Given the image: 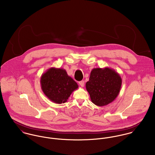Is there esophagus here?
Instances as JSON below:
<instances>
[{"mask_svg": "<svg viewBox=\"0 0 155 155\" xmlns=\"http://www.w3.org/2000/svg\"><path fill=\"white\" fill-rule=\"evenodd\" d=\"M84 81H80L79 82V85L82 87H84Z\"/></svg>", "mask_w": 155, "mask_h": 155, "instance_id": "esophagus-1", "label": "esophagus"}]
</instances>
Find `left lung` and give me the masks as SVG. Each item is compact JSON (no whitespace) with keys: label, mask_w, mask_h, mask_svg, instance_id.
<instances>
[{"label":"left lung","mask_w":155,"mask_h":155,"mask_svg":"<svg viewBox=\"0 0 155 155\" xmlns=\"http://www.w3.org/2000/svg\"><path fill=\"white\" fill-rule=\"evenodd\" d=\"M122 79L114 70L105 67L93 68L91 71L86 89L91 101L98 106H104L113 102L119 94Z\"/></svg>","instance_id":"1"}]
</instances>
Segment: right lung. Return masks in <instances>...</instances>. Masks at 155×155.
I'll use <instances>...</instances> for the list:
<instances>
[{
    "label": "right lung",
    "instance_id": "right-lung-1",
    "mask_svg": "<svg viewBox=\"0 0 155 155\" xmlns=\"http://www.w3.org/2000/svg\"><path fill=\"white\" fill-rule=\"evenodd\" d=\"M41 85L48 98L57 104L67 102L71 93L78 88V85L66 70L55 67L48 69L42 74Z\"/></svg>",
    "mask_w": 155,
    "mask_h": 155
}]
</instances>
